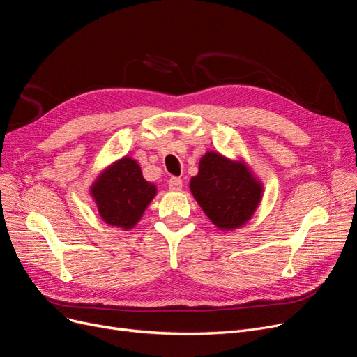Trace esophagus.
Segmentation results:
<instances>
[{"instance_id": "34e87169", "label": "esophagus", "mask_w": 357, "mask_h": 357, "mask_svg": "<svg viewBox=\"0 0 357 357\" xmlns=\"http://www.w3.org/2000/svg\"><path fill=\"white\" fill-rule=\"evenodd\" d=\"M169 190L174 191V192H178L182 190V179L179 178H170L169 179Z\"/></svg>"}]
</instances>
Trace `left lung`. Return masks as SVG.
<instances>
[{
	"label": "left lung",
	"mask_w": 357,
	"mask_h": 357,
	"mask_svg": "<svg viewBox=\"0 0 357 357\" xmlns=\"http://www.w3.org/2000/svg\"><path fill=\"white\" fill-rule=\"evenodd\" d=\"M190 188L199 207L220 230L243 226L255 213L262 183L242 160H230L220 153L207 151L199 160L198 175Z\"/></svg>",
	"instance_id": "left-lung-1"
}]
</instances>
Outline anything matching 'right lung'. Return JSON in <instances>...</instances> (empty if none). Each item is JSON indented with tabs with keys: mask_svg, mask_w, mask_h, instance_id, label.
<instances>
[{
	"mask_svg": "<svg viewBox=\"0 0 357 357\" xmlns=\"http://www.w3.org/2000/svg\"><path fill=\"white\" fill-rule=\"evenodd\" d=\"M156 192V185L143 178L140 165L127 156L107 166L90 187L103 222L123 230L138 223Z\"/></svg>",
	"mask_w": 357,
	"mask_h": 357,
	"instance_id": "right-lung-1",
	"label": "right lung"
}]
</instances>
